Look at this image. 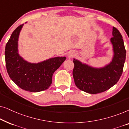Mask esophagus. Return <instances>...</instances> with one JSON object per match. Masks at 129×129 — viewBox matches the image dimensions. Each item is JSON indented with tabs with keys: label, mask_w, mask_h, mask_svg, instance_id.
Returning a JSON list of instances; mask_svg holds the SVG:
<instances>
[{
	"label": "esophagus",
	"mask_w": 129,
	"mask_h": 129,
	"mask_svg": "<svg viewBox=\"0 0 129 129\" xmlns=\"http://www.w3.org/2000/svg\"><path fill=\"white\" fill-rule=\"evenodd\" d=\"M69 57H72V56H73V54H69Z\"/></svg>",
	"instance_id": "1"
}]
</instances>
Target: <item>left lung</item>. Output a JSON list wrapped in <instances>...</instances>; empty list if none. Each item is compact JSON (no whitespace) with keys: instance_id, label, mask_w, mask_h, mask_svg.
<instances>
[{"instance_id":"left-lung-1","label":"left lung","mask_w":129,"mask_h":129,"mask_svg":"<svg viewBox=\"0 0 129 129\" xmlns=\"http://www.w3.org/2000/svg\"><path fill=\"white\" fill-rule=\"evenodd\" d=\"M113 57L109 64L96 68L74 59L75 67L73 76L77 87L90 94H97L106 91L117 83L123 73L126 60V49L122 36L116 27H113Z\"/></svg>"}]
</instances>
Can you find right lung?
Returning <instances> with one entry per match:
<instances>
[{"label":"right lung","mask_w":129,"mask_h":129,"mask_svg":"<svg viewBox=\"0 0 129 129\" xmlns=\"http://www.w3.org/2000/svg\"><path fill=\"white\" fill-rule=\"evenodd\" d=\"M23 24L18 26L10 36L5 47V61L10 78L19 87L30 92L45 90L50 87L54 72L66 57L50 58L42 62L31 63L18 53V39Z\"/></svg>","instance_id":"add662e5"}]
</instances>
